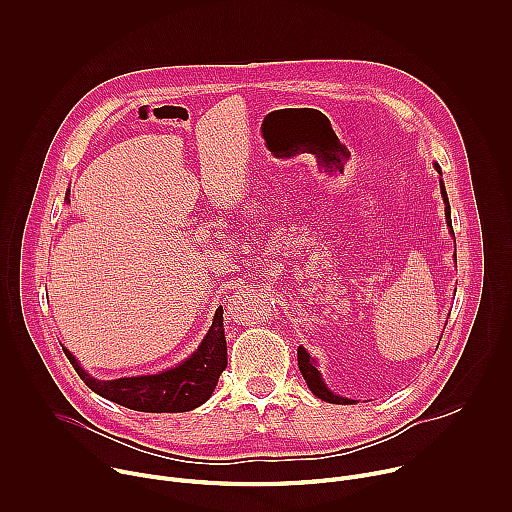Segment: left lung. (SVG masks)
Wrapping results in <instances>:
<instances>
[{
	"instance_id": "left-lung-1",
	"label": "left lung",
	"mask_w": 512,
	"mask_h": 512,
	"mask_svg": "<svg viewBox=\"0 0 512 512\" xmlns=\"http://www.w3.org/2000/svg\"><path fill=\"white\" fill-rule=\"evenodd\" d=\"M435 170L442 174V170H440V166L435 164ZM440 188H442V196H444V202H446V218H448V225L452 227V216H450V202H448V194H446V188H444V182L440 180ZM452 235H454V229L450 231ZM298 367H300V373H302V377H304V381L308 383V387H310V391L318 397V399H322V401H328V403H340V405H352L354 401H350V399H344V397H338V395H334L332 391H328V387L324 385V381H322V377H320V373H318V369H316V364H314V360L310 358V354L300 346L298 348Z\"/></svg>"
}]
</instances>
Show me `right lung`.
<instances>
[{
	"label": "right lung",
	"instance_id": "right-lung-1",
	"mask_svg": "<svg viewBox=\"0 0 512 512\" xmlns=\"http://www.w3.org/2000/svg\"><path fill=\"white\" fill-rule=\"evenodd\" d=\"M68 200V194H66ZM66 358L75 367L77 375L85 381V385L97 395L129 407L133 411L148 413H182L202 405L214 391L218 377L227 369V340L223 328V306L216 310L214 322L204 336L198 350L178 364L160 375L145 377H125L115 381H99L89 377L81 367L77 358L66 348H62Z\"/></svg>",
	"mask_w": 512,
	"mask_h": 512
}]
</instances>
